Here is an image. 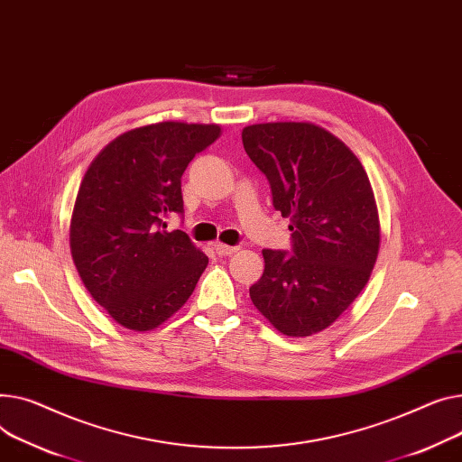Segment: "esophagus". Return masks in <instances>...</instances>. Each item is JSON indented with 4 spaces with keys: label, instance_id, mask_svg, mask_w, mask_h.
<instances>
[{
    "label": "esophagus",
    "instance_id": "1",
    "mask_svg": "<svg viewBox=\"0 0 462 462\" xmlns=\"http://www.w3.org/2000/svg\"><path fill=\"white\" fill-rule=\"evenodd\" d=\"M239 247H232V245H225V243H215V253L219 256H230L234 253H237Z\"/></svg>",
    "mask_w": 462,
    "mask_h": 462
}]
</instances>
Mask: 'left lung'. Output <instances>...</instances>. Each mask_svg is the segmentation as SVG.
<instances>
[{
  "mask_svg": "<svg viewBox=\"0 0 462 462\" xmlns=\"http://www.w3.org/2000/svg\"><path fill=\"white\" fill-rule=\"evenodd\" d=\"M241 139L291 230L290 253L263 249L251 299L282 334H316L349 309L375 265L381 228L370 178L340 139L310 122L253 125Z\"/></svg>",
  "mask_w": 462,
  "mask_h": 462,
  "instance_id": "obj_1",
  "label": "left lung"
}]
</instances>
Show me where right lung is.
Instances as JSON below:
<instances>
[{
  "label": "right lung",
  "mask_w": 462,
  "mask_h": 462,
  "mask_svg": "<svg viewBox=\"0 0 462 462\" xmlns=\"http://www.w3.org/2000/svg\"><path fill=\"white\" fill-rule=\"evenodd\" d=\"M217 125L160 122L109 143L76 199L70 251L88 293L122 327L150 330L186 302L208 256L167 217L183 213L181 174Z\"/></svg>",
  "instance_id": "right-lung-1"
}]
</instances>
